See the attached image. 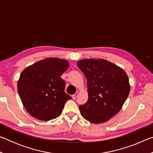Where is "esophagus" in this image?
Here are the masks:
<instances>
[{
  "instance_id": "34e87169",
  "label": "esophagus",
  "mask_w": 153,
  "mask_h": 153,
  "mask_svg": "<svg viewBox=\"0 0 153 153\" xmlns=\"http://www.w3.org/2000/svg\"><path fill=\"white\" fill-rule=\"evenodd\" d=\"M78 92H76V94H74V95H72V98H74V99H76V98L77 97V96H78Z\"/></svg>"
}]
</instances>
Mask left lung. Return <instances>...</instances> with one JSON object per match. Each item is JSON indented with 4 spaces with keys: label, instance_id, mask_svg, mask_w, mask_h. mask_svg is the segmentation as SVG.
I'll list each match as a JSON object with an SVG mask.
<instances>
[{
    "label": "left lung",
    "instance_id": "8db88e82",
    "mask_svg": "<svg viewBox=\"0 0 153 153\" xmlns=\"http://www.w3.org/2000/svg\"><path fill=\"white\" fill-rule=\"evenodd\" d=\"M77 67L87 79L88 99L79 106L82 117L98 124L121 110L130 91L129 79L123 69L104 59H82Z\"/></svg>",
    "mask_w": 153,
    "mask_h": 153
}]
</instances>
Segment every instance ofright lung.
<instances>
[{
  "label": "right lung",
  "instance_id": "right-lung-1",
  "mask_svg": "<svg viewBox=\"0 0 153 153\" xmlns=\"http://www.w3.org/2000/svg\"><path fill=\"white\" fill-rule=\"evenodd\" d=\"M69 62L47 58L26 67L17 82L19 97L26 111L36 119L49 121L61 115L70 96L64 92L65 82L61 76Z\"/></svg>",
  "mask_w": 153,
  "mask_h": 153
}]
</instances>
